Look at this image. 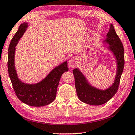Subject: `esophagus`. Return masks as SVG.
I'll return each mask as SVG.
<instances>
[{"label": "esophagus", "instance_id": "1", "mask_svg": "<svg viewBox=\"0 0 135 135\" xmlns=\"http://www.w3.org/2000/svg\"><path fill=\"white\" fill-rule=\"evenodd\" d=\"M68 64H69V66L70 68H74L76 65H77V59L76 58H72V59H70L69 61H68Z\"/></svg>", "mask_w": 135, "mask_h": 135}]
</instances>
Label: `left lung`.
Here are the masks:
<instances>
[{"label":"left lung","mask_w":135,"mask_h":135,"mask_svg":"<svg viewBox=\"0 0 135 135\" xmlns=\"http://www.w3.org/2000/svg\"><path fill=\"white\" fill-rule=\"evenodd\" d=\"M103 43H107V49L110 51L117 62V73L113 83L108 88L102 90L95 88L89 83L84 74L78 68L73 72L76 94L80 101L90 105H99L107 103L117 93L120 78L124 66V51L121 40L118 36L112 24L110 25L106 38Z\"/></svg>","instance_id":"1"}]
</instances>
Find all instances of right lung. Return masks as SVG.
I'll return each mask as SVG.
<instances>
[{"instance_id": "1", "label": "right lung", "mask_w": 135, "mask_h": 135, "mask_svg": "<svg viewBox=\"0 0 135 135\" xmlns=\"http://www.w3.org/2000/svg\"><path fill=\"white\" fill-rule=\"evenodd\" d=\"M24 22L12 37L8 48V69L13 89L17 98L27 105L34 107L45 106L54 100L57 95V87L64 72L68 71V63L66 61L56 66L44 79L35 84H27L18 77L14 65L16 46L28 27Z\"/></svg>"}]
</instances>
